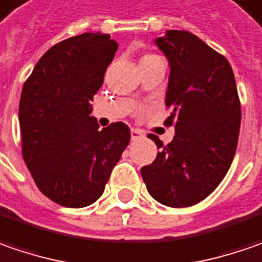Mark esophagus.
Here are the masks:
<instances>
[{
    "label": "esophagus",
    "mask_w": 262,
    "mask_h": 262,
    "mask_svg": "<svg viewBox=\"0 0 262 262\" xmlns=\"http://www.w3.org/2000/svg\"><path fill=\"white\" fill-rule=\"evenodd\" d=\"M141 137H143V133H141L140 129H136V128H133V129H131V140H134V141H136V140H138V138H141Z\"/></svg>",
    "instance_id": "esophagus-1"
}]
</instances>
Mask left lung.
<instances>
[{
    "label": "left lung",
    "instance_id": "left-lung-1",
    "mask_svg": "<svg viewBox=\"0 0 262 262\" xmlns=\"http://www.w3.org/2000/svg\"><path fill=\"white\" fill-rule=\"evenodd\" d=\"M169 63L166 125L169 144L150 134L158 156L141 168L150 196L171 208L196 205L223 181L233 162L241 129L234 73L224 56L187 31H166L155 39Z\"/></svg>",
    "mask_w": 262,
    "mask_h": 262
}]
</instances>
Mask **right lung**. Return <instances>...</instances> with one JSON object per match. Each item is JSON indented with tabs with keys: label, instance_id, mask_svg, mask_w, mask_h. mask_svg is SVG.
<instances>
[{
	"label": "right lung",
	"instance_id": "obj_1",
	"mask_svg": "<svg viewBox=\"0 0 262 262\" xmlns=\"http://www.w3.org/2000/svg\"><path fill=\"white\" fill-rule=\"evenodd\" d=\"M118 44L107 33H82L53 46L25 82L19 104L21 153L48 199L84 208L103 194L129 143L124 122L100 129L91 116Z\"/></svg>",
	"mask_w": 262,
	"mask_h": 262
}]
</instances>
